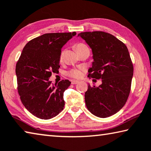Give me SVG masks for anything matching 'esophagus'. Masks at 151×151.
Wrapping results in <instances>:
<instances>
[{"mask_svg":"<svg viewBox=\"0 0 151 151\" xmlns=\"http://www.w3.org/2000/svg\"><path fill=\"white\" fill-rule=\"evenodd\" d=\"M78 81L77 80H71V84H77V83H78Z\"/></svg>","mask_w":151,"mask_h":151,"instance_id":"esophagus-1","label":"esophagus"}]
</instances>
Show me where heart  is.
Segmentation results:
<instances>
[{
    "instance_id": "heart-1",
    "label": "heart",
    "mask_w": 151,
    "mask_h": 151,
    "mask_svg": "<svg viewBox=\"0 0 151 151\" xmlns=\"http://www.w3.org/2000/svg\"><path fill=\"white\" fill-rule=\"evenodd\" d=\"M76 49L77 50V51L80 53L82 50H83L85 48H88V46L83 43H78L75 45ZM64 50H62V51L60 52L59 55V61H63L64 57ZM85 69L83 68H72L69 69L68 71H66V75L73 79H80L83 76V72H84Z\"/></svg>"
}]
</instances>
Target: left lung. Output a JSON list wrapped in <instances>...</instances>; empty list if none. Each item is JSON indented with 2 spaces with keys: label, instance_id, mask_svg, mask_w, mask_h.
I'll list each match as a JSON object with an SVG mask.
<instances>
[{
  "label": "left lung",
  "instance_id": "left-lung-1",
  "mask_svg": "<svg viewBox=\"0 0 151 151\" xmlns=\"http://www.w3.org/2000/svg\"><path fill=\"white\" fill-rule=\"evenodd\" d=\"M92 48L94 61L89 78L101 79L99 87L88 86L85 103L90 113L105 118L125 105L131 90L134 67L127 46L112 34L101 31L81 32Z\"/></svg>",
  "mask_w": 151,
  "mask_h": 151
}]
</instances>
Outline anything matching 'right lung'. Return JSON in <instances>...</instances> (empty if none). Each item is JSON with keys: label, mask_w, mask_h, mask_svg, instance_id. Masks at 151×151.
Instances as JSON below:
<instances>
[{"label": "right lung", "mask_w": 151, "mask_h": 151, "mask_svg": "<svg viewBox=\"0 0 151 151\" xmlns=\"http://www.w3.org/2000/svg\"><path fill=\"white\" fill-rule=\"evenodd\" d=\"M76 33H48L32 39L24 46L16 64L17 90L22 103L32 115L49 119L63 109V93L68 80L53 84L52 73L59 69L61 48Z\"/></svg>", "instance_id": "obj_1"}]
</instances>
